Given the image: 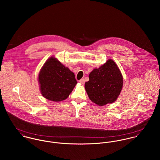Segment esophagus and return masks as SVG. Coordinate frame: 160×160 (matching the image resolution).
<instances>
[{
  "mask_svg": "<svg viewBox=\"0 0 160 160\" xmlns=\"http://www.w3.org/2000/svg\"><path fill=\"white\" fill-rule=\"evenodd\" d=\"M79 82L81 84H84V82H85V80L84 79H81L79 80Z\"/></svg>",
  "mask_w": 160,
  "mask_h": 160,
  "instance_id": "esophagus-1",
  "label": "esophagus"
}]
</instances>
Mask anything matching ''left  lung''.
Returning a JSON list of instances; mask_svg holds the SVG:
<instances>
[{"instance_id":"8db88e82","label":"left lung","mask_w":160,"mask_h":160,"mask_svg":"<svg viewBox=\"0 0 160 160\" xmlns=\"http://www.w3.org/2000/svg\"><path fill=\"white\" fill-rule=\"evenodd\" d=\"M85 83V89L90 100L99 106L113 103L122 90L123 79L116 63L112 59L94 69Z\"/></svg>"}]
</instances>
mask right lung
Masks as SVG:
<instances>
[{
  "label": "right lung",
  "mask_w": 160,
  "mask_h": 160,
  "mask_svg": "<svg viewBox=\"0 0 160 160\" xmlns=\"http://www.w3.org/2000/svg\"><path fill=\"white\" fill-rule=\"evenodd\" d=\"M38 79L43 97L53 102L67 99L78 83L74 73L53 57L46 61Z\"/></svg>",
  "instance_id": "right-lung-1"
}]
</instances>
